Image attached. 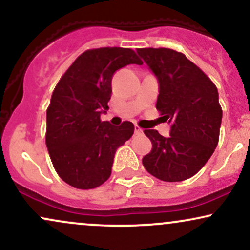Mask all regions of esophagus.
I'll list each match as a JSON object with an SVG mask.
<instances>
[{
  "mask_svg": "<svg viewBox=\"0 0 250 250\" xmlns=\"http://www.w3.org/2000/svg\"><path fill=\"white\" fill-rule=\"evenodd\" d=\"M135 134H136V135H142L143 134V130L137 125H135Z\"/></svg>",
  "mask_w": 250,
  "mask_h": 250,
  "instance_id": "obj_1",
  "label": "esophagus"
}]
</instances>
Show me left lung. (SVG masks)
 Returning <instances> with one entry per match:
<instances>
[{"instance_id":"8db88e82","label":"left lung","mask_w":250,"mask_h":250,"mask_svg":"<svg viewBox=\"0 0 250 250\" xmlns=\"http://www.w3.org/2000/svg\"><path fill=\"white\" fill-rule=\"evenodd\" d=\"M136 53L159 82L156 109L171 125L169 137L145 130L153 148L142 163L156 179L185 181L207 163L219 142L222 109L217 88L182 53L167 48Z\"/></svg>"}]
</instances>
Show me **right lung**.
I'll use <instances>...</instances> for the list:
<instances>
[{
  "label": "right lung",
  "instance_id": "1",
  "mask_svg": "<svg viewBox=\"0 0 250 250\" xmlns=\"http://www.w3.org/2000/svg\"><path fill=\"white\" fill-rule=\"evenodd\" d=\"M128 64H142L129 48H99L81 54L61 77L47 110L45 143L59 176L77 189L101 186L111 174L117 148L134 125L101 121L111 96V79Z\"/></svg>",
  "mask_w": 250,
  "mask_h": 250
}]
</instances>
